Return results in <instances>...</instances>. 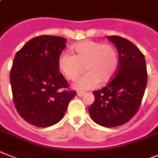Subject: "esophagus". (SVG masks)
I'll return each instance as SVG.
<instances>
[{
  "instance_id": "esophagus-1",
  "label": "esophagus",
  "mask_w": 158,
  "mask_h": 158,
  "mask_svg": "<svg viewBox=\"0 0 158 158\" xmlns=\"http://www.w3.org/2000/svg\"><path fill=\"white\" fill-rule=\"evenodd\" d=\"M85 94H86V93L83 92V91H80V90L77 91V94H78V96H79V97H83Z\"/></svg>"
}]
</instances>
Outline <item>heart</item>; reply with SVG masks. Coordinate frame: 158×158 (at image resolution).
I'll use <instances>...</instances> for the list:
<instances>
[{
    "mask_svg": "<svg viewBox=\"0 0 158 158\" xmlns=\"http://www.w3.org/2000/svg\"><path fill=\"white\" fill-rule=\"evenodd\" d=\"M75 55L64 52L58 59V67L68 80L74 81L83 71L75 87L89 90L101 83H106L114 76L119 64L118 54L114 47L93 40H84L72 47Z\"/></svg>",
    "mask_w": 158,
    "mask_h": 158,
    "instance_id": "heart-1",
    "label": "heart"
}]
</instances>
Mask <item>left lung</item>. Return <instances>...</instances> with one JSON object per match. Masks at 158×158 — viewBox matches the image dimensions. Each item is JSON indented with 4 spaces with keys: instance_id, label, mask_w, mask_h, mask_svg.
I'll list each match as a JSON object with an SVG mask.
<instances>
[{
    "instance_id": "left-lung-1",
    "label": "left lung",
    "mask_w": 158,
    "mask_h": 158,
    "mask_svg": "<svg viewBox=\"0 0 158 158\" xmlns=\"http://www.w3.org/2000/svg\"><path fill=\"white\" fill-rule=\"evenodd\" d=\"M118 52L114 77L101 90H94V102L88 109L94 123L105 127L127 123L139 109L147 84L145 56L138 47L118 35H109Z\"/></svg>"
}]
</instances>
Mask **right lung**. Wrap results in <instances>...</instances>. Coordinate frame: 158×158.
<instances>
[{
    "label": "right lung",
    "mask_w": 158,
    "mask_h": 158,
    "mask_svg": "<svg viewBox=\"0 0 158 158\" xmlns=\"http://www.w3.org/2000/svg\"><path fill=\"white\" fill-rule=\"evenodd\" d=\"M66 41L56 35H39L28 41L13 60L10 83L15 107L35 127L59 123L76 94L59 71L58 59Z\"/></svg>",
    "instance_id": "add662e5"
}]
</instances>
